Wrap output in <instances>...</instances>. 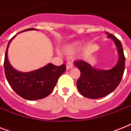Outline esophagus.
Returning <instances> with one entry per match:
<instances>
[{"mask_svg":"<svg viewBox=\"0 0 131 131\" xmlns=\"http://www.w3.org/2000/svg\"><path fill=\"white\" fill-rule=\"evenodd\" d=\"M66 66H67V69H71L72 68H73V64L71 62H68Z\"/></svg>","mask_w":131,"mask_h":131,"instance_id":"1","label":"esophagus"}]
</instances>
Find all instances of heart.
Returning a JSON list of instances; mask_svg holds the SVG:
<instances>
[{"label": "heart", "instance_id": "b5f03b06", "mask_svg": "<svg viewBox=\"0 0 131 131\" xmlns=\"http://www.w3.org/2000/svg\"><path fill=\"white\" fill-rule=\"evenodd\" d=\"M80 43H76V42L68 44L64 47V51L66 53H68V54L74 53L78 50V47H80Z\"/></svg>", "mask_w": 131, "mask_h": 131}]
</instances>
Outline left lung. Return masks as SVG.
<instances>
[{
	"mask_svg": "<svg viewBox=\"0 0 131 131\" xmlns=\"http://www.w3.org/2000/svg\"><path fill=\"white\" fill-rule=\"evenodd\" d=\"M105 33L108 39L114 41L118 51V59L114 67L99 69L82 60L75 61V65L81 72L77 88L82 95L88 99H99L112 92L118 86L124 74L125 57L122 44L115 36L107 32Z\"/></svg>",
	"mask_w": 131,
	"mask_h": 131,
	"instance_id": "8db88e82",
	"label": "left lung"
}]
</instances>
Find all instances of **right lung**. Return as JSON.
<instances>
[{
	"label": "right lung",
	"instance_id": "right-lung-1",
	"mask_svg": "<svg viewBox=\"0 0 131 131\" xmlns=\"http://www.w3.org/2000/svg\"><path fill=\"white\" fill-rule=\"evenodd\" d=\"M35 28H28L22 32L34 30ZM19 32V33H20ZM14 36L9 41L5 55V76L13 90L21 97L26 100L41 99L46 97L55 87L58 79L65 71L66 65L56 66L48 63L41 68L30 72H21L11 66L8 58V48Z\"/></svg>",
	"mask_w": 131,
	"mask_h": 131
}]
</instances>
